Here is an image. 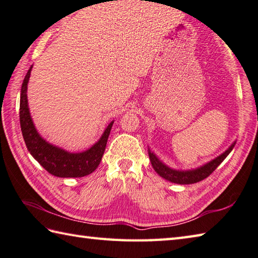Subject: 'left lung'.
I'll use <instances>...</instances> for the list:
<instances>
[{
    "instance_id": "left-lung-1",
    "label": "left lung",
    "mask_w": 258,
    "mask_h": 258,
    "mask_svg": "<svg viewBox=\"0 0 258 258\" xmlns=\"http://www.w3.org/2000/svg\"><path fill=\"white\" fill-rule=\"evenodd\" d=\"M235 145H236V142L232 143L229 146V148L225 150V152H223L221 155H219V156L210 160V162H208L207 164L202 165V166L193 168V169H186V171H179V169H174L172 167L167 166V165L163 163L162 160H160L149 148H148V155H149V159H150V163H152L153 168L160 177H163L169 182L176 183V184H193L207 178L209 175L215 171V169L223 162V159L230 154L232 148L235 147Z\"/></svg>"
}]
</instances>
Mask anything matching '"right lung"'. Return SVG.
I'll use <instances>...</instances> for the list:
<instances>
[{
  "label": "right lung",
  "mask_w": 258,
  "mask_h": 258,
  "mask_svg": "<svg viewBox=\"0 0 258 258\" xmlns=\"http://www.w3.org/2000/svg\"><path fill=\"white\" fill-rule=\"evenodd\" d=\"M31 70L32 66L24 77L20 95V125L29 153L53 176L83 177L94 172L104 154L106 142L114 121H111L98 142L84 152L71 153L46 142V139H43L37 131L29 111L27 90Z\"/></svg>",
  "instance_id": "add662e5"
}]
</instances>
